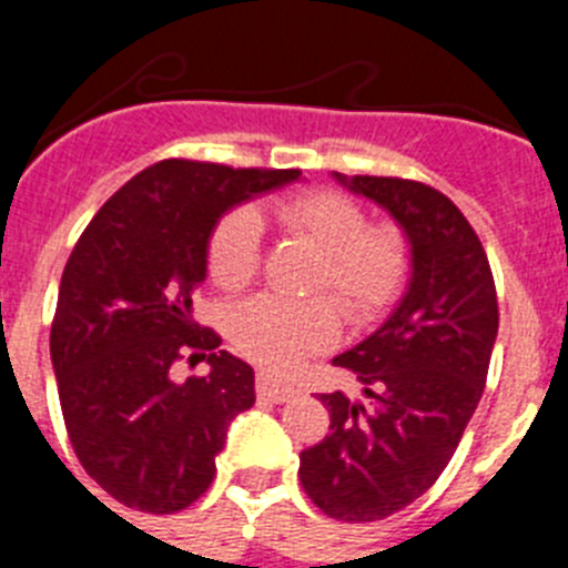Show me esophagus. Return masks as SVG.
Wrapping results in <instances>:
<instances>
[{"instance_id": "1", "label": "esophagus", "mask_w": 568, "mask_h": 568, "mask_svg": "<svg viewBox=\"0 0 568 568\" xmlns=\"http://www.w3.org/2000/svg\"><path fill=\"white\" fill-rule=\"evenodd\" d=\"M255 389H258L261 398L273 400V404H284V400H290L298 395V389H295L293 384H284V381H278L275 375L264 373V369L255 375Z\"/></svg>"}]
</instances>
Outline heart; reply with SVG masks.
<instances>
[{
  "mask_svg": "<svg viewBox=\"0 0 568 568\" xmlns=\"http://www.w3.org/2000/svg\"><path fill=\"white\" fill-rule=\"evenodd\" d=\"M273 213L284 233L318 250L307 287L333 294L353 324L384 318L404 295L413 247L398 224H366L364 207L338 190L293 193ZM261 219L250 207L224 215L207 244L210 278L230 293L247 287L261 267ZM332 300L255 295L230 313L227 335L250 361L290 373L338 338L341 315Z\"/></svg>",
  "mask_w": 568,
  "mask_h": 568,
  "instance_id": "obj_1",
  "label": "heart"
}]
</instances>
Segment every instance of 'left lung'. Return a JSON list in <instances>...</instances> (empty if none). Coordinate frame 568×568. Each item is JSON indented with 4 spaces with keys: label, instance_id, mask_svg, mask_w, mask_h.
I'll return each instance as SVG.
<instances>
[{
    "label": "left lung",
    "instance_id": "left-lung-1",
    "mask_svg": "<svg viewBox=\"0 0 568 568\" xmlns=\"http://www.w3.org/2000/svg\"><path fill=\"white\" fill-rule=\"evenodd\" d=\"M335 179L381 204L413 247V278L393 315L333 358L353 369L369 404L321 395L333 433L298 466L324 515L373 524L420 498L453 460L484 395L498 295L478 233L440 190L393 175Z\"/></svg>",
    "mask_w": 568,
    "mask_h": 568
}]
</instances>
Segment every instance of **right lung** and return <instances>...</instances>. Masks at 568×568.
Segmentation results:
<instances>
[{"label": "right lung", "instance_id": "obj_1", "mask_svg": "<svg viewBox=\"0 0 568 568\" xmlns=\"http://www.w3.org/2000/svg\"><path fill=\"white\" fill-rule=\"evenodd\" d=\"M298 175L164 159L115 190L79 235L50 358L79 464L128 509L173 515L202 498L230 420L255 404L253 366L195 324L193 293L219 219ZM187 352H207L211 375L175 385L169 366Z\"/></svg>", "mask_w": 568, "mask_h": 568}]
</instances>
